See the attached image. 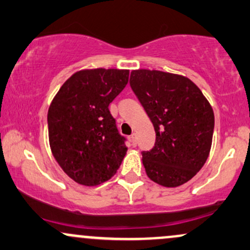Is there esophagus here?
<instances>
[{"label": "esophagus", "mask_w": 250, "mask_h": 250, "mask_svg": "<svg viewBox=\"0 0 250 250\" xmlns=\"http://www.w3.org/2000/svg\"><path fill=\"white\" fill-rule=\"evenodd\" d=\"M130 140H131V143H133V146H136L137 145V139H136V134L133 133L130 136Z\"/></svg>", "instance_id": "esophagus-1"}]
</instances>
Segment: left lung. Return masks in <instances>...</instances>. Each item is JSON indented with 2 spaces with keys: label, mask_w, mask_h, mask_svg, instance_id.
<instances>
[{
  "label": "left lung",
  "mask_w": 250,
  "mask_h": 250,
  "mask_svg": "<svg viewBox=\"0 0 250 250\" xmlns=\"http://www.w3.org/2000/svg\"><path fill=\"white\" fill-rule=\"evenodd\" d=\"M130 87L153 122L156 141L142 151L148 177L163 187L188 182L208 159L214 111L199 87L185 76L139 69Z\"/></svg>",
  "instance_id": "obj_1"
}]
</instances>
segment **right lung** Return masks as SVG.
<instances>
[{
	"instance_id": "right-lung-1",
	"label": "right lung",
	"mask_w": 250,
	"mask_h": 250,
	"mask_svg": "<svg viewBox=\"0 0 250 250\" xmlns=\"http://www.w3.org/2000/svg\"><path fill=\"white\" fill-rule=\"evenodd\" d=\"M129 70H81L67 80L48 110L51 153L65 174L97 186L116 174L128 148L109 104L125 89Z\"/></svg>"
}]
</instances>
